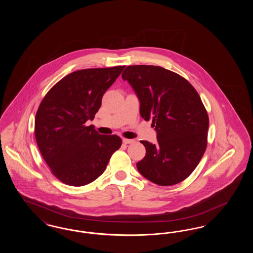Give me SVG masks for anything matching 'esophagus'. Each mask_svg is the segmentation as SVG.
I'll list each match as a JSON object with an SVG mask.
<instances>
[{
  "mask_svg": "<svg viewBox=\"0 0 253 253\" xmlns=\"http://www.w3.org/2000/svg\"><path fill=\"white\" fill-rule=\"evenodd\" d=\"M122 142L124 143V144H131L133 142V140L132 139H128V138H123L122 139Z\"/></svg>",
  "mask_w": 253,
  "mask_h": 253,
  "instance_id": "1",
  "label": "esophagus"
}]
</instances>
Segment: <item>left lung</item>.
<instances>
[{
	"mask_svg": "<svg viewBox=\"0 0 253 253\" xmlns=\"http://www.w3.org/2000/svg\"><path fill=\"white\" fill-rule=\"evenodd\" d=\"M140 101V116L153 120L157 142H140L146 155L138 171L153 183L171 186L185 180L198 165L208 143L209 117L186 79L155 65H131L122 73Z\"/></svg>",
	"mask_w": 253,
	"mask_h": 253,
	"instance_id": "left-lung-1",
	"label": "left lung"
}]
</instances>
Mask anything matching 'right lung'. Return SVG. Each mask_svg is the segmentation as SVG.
Wrapping results in <instances>:
<instances>
[{
    "mask_svg": "<svg viewBox=\"0 0 253 253\" xmlns=\"http://www.w3.org/2000/svg\"><path fill=\"white\" fill-rule=\"evenodd\" d=\"M124 67L75 71L42 98L35 118L37 144L51 172L62 183L81 187L96 180L121 148L120 136L100 134L85 123L94 120L104 93Z\"/></svg>",
    "mask_w": 253,
    "mask_h": 253,
    "instance_id": "right-lung-1",
    "label": "right lung"
}]
</instances>
